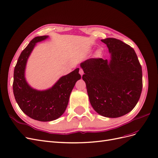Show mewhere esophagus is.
<instances>
[{"instance_id":"1","label":"esophagus","mask_w":158,"mask_h":158,"mask_svg":"<svg viewBox=\"0 0 158 158\" xmlns=\"http://www.w3.org/2000/svg\"><path fill=\"white\" fill-rule=\"evenodd\" d=\"M79 73L81 76H82L84 74V70H82V69H80V70H79Z\"/></svg>"}]
</instances>
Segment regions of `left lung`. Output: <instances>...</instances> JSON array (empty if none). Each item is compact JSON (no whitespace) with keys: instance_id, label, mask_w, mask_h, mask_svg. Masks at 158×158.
<instances>
[{"instance_id":"obj_1","label":"left lung","mask_w":158,"mask_h":158,"mask_svg":"<svg viewBox=\"0 0 158 158\" xmlns=\"http://www.w3.org/2000/svg\"><path fill=\"white\" fill-rule=\"evenodd\" d=\"M111 59H89L80 64L89 102L102 116L117 118L134 109L142 89V71L132 47L115 38L101 40Z\"/></svg>"}]
</instances>
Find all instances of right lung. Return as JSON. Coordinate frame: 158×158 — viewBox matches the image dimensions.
<instances>
[{"instance_id":"right-lung-1","label":"right lung","mask_w":158,"mask_h":158,"mask_svg":"<svg viewBox=\"0 0 158 158\" xmlns=\"http://www.w3.org/2000/svg\"><path fill=\"white\" fill-rule=\"evenodd\" d=\"M48 37L44 35L33 38L22 51L14 68L13 82L14 97L22 111L30 118L44 122L56 120L64 113L72 90L81 78L78 68L62 76L49 89L37 90L28 84L25 78L27 59L37 43Z\"/></svg>"}]
</instances>
